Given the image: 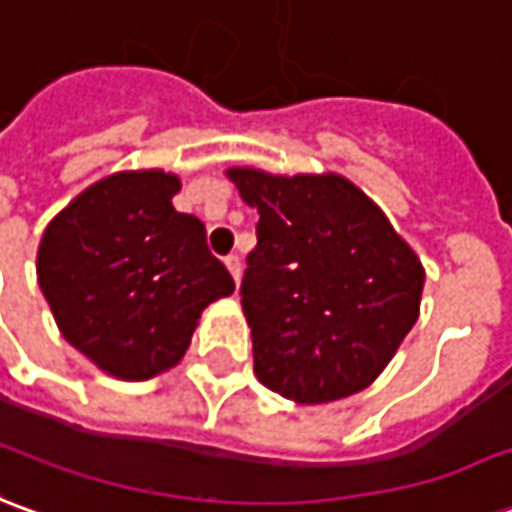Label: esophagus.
I'll return each mask as SVG.
<instances>
[{"mask_svg":"<svg viewBox=\"0 0 512 512\" xmlns=\"http://www.w3.org/2000/svg\"><path fill=\"white\" fill-rule=\"evenodd\" d=\"M223 262H226V267H228V273H231V278H234V281H239V275H242V259H239L237 253H228L226 259H223Z\"/></svg>","mask_w":512,"mask_h":512,"instance_id":"esophagus-1","label":"esophagus"}]
</instances>
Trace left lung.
I'll use <instances>...</instances> for the list:
<instances>
[{"mask_svg":"<svg viewBox=\"0 0 512 512\" xmlns=\"http://www.w3.org/2000/svg\"><path fill=\"white\" fill-rule=\"evenodd\" d=\"M228 179L259 212L239 286L256 378L303 405L366 389L419 320L422 262L344 176Z\"/></svg>","mask_w":512,"mask_h":512,"instance_id":"obj_1","label":"left lung"}]
</instances>
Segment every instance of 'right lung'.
I'll list each match as a JSON object with an SVG mask.
<instances>
[{
  "label": "right lung",
  "mask_w": 512,
  "mask_h": 512,
  "mask_svg": "<svg viewBox=\"0 0 512 512\" xmlns=\"http://www.w3.org/2000/svg\"><path fill=\"white\" fill-rule=\"evenodd\" d=\"M179 187L165 170L112 173L43 231L38 284L57 328L112 378L179 364L201 311L234 292L204 223L170 204Z\"/></svg>",
  "instance_id": "right-lung-1"
}]
</instances>
